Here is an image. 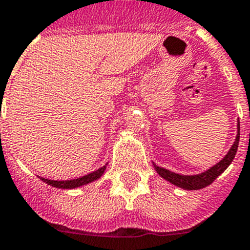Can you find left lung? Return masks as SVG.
<instances>
[{"label": "left lung", "instance_id": "obj_1", "mask_svg": "<svg viewBox=\"0 0 250 250\" xmlns=\"http://www.w3.org/2000/svg\"><path fill=\"white\" fill-rule=\"evenodd\" d=\"M239 137H240V125L238 123V136H236V140L234 142V145L231 146V148L229 149V152L227 153L223 160H221L219 164H216L215 166H212L210 170L205 171V172L200 173V175H194V176H185V175H179V173L171 172V171L166 170V168H162V167L155 166L156 171L158 172V175L161 177H164L165 180H167L168 182L173 184V185L179 186L181 188H185V190H199V188H206L209 186L210 184L214 182V180L224 172L228 168L231 161L234 160L236 155V149H238V145H239Z\"/></svg>", "mask_w": 250, "mask_h": 250}]
</instances>
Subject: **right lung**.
Segmentation results:
<instances>
[{
  "mask_svg": "<svg viewBox=\"0 0 250 250\" xmlns=\"http://www.w3.org/2000/svg\"><path fill=\"white\" fill-rule=\"evenodd\" d=\"M105 167L107 166H103L101 168H98L97 171L92 173H88L85 176H82V177H78V179H74V180H66V181H55V180H47V179H42L40 177L41 180L44 182H46L47 185H51L54 188H79V186H83L89 184V182L94 181V180L99 179L104 173L105 171Z\"/></svg>",
  "mask_w": 250,
  "mask_h": 250,
  "instance_id": "add662e5",
  "label": "right lung"
}]
</instances>
